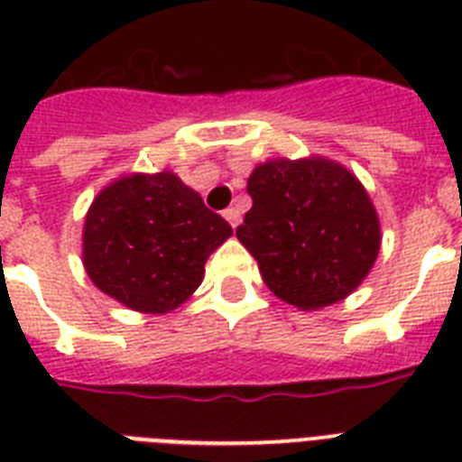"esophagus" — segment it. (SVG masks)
Segmentation results:
<instances>
[{"label": "esophagus", "mask_w": 462, "mask_h": 462, "mask_svg": "<svg viewBox=\"0 0 462 462\" xmlns=\"http://www.w3.org/2000/svg\"><path fill=\"white\" fill-rule=\"evenodd\" d=\"M223 216H225V220L232 225V230H235V227L239 225V220H242V213H239V208H227Z\"/></svg>", "instance_id": "esophagus-1"}]
</instances>
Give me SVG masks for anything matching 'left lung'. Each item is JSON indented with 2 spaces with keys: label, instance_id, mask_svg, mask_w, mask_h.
Here are the masks:
<instances>
[{
  "label": "left lung",
  "instance_id": "left-lung-1",
  "mask_svg": "<svg viewBox=\"0 0 462 462\" xmlns=\"http://www.w3.org/2000/svg\"><path fill=\"white\" fill-rule=\"evenodd\" d=\"M252 208L237 239L275 297L321 309L350 295L379 256L381 227L366 189L326 158L268 160L246 181Z\"/></svg>",
  "mask_w": 462,
  "mask_h": 462
}]
</instances>
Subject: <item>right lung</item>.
Instances as JSON below:
<instances>
[{"label":"right lung","mask_w":462,"mask_h":462,"mask_svg":"<svg viewBox=\"0 0 462 462\" xmlns=\"http://www.w3.org/2000/svg\"><path fill=\"white\" fill-rule=\"evenodd\" d=\"M230 223L172 172L126 174L90 203L83 266L97 290L143 314L187 302Z\"/></svg>","instance_id":"obj_1"}]
</instances>
